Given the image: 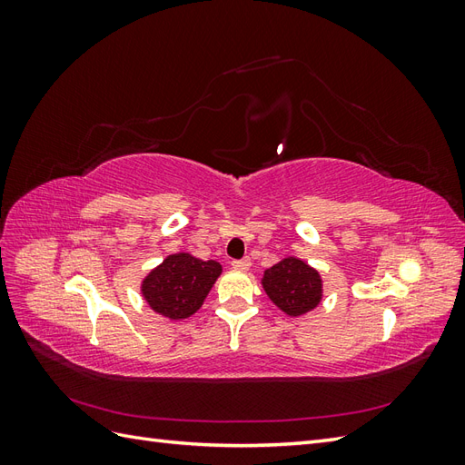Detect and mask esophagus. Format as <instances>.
<instances>
[{"instance_id": "34e87169", "label": "esophagus", "mask_w": 465, "mask_h": 465, "mask_svg": "<svg viewBox=\"0 0 465 465\" xmlns=\"http://www.w3.org/2000/svg\"><path fill=\"white\" fill-rule=\"evenodd\" d=\"M250 265H252L250 258H244V260H234V262H232V267H234L236 272H248V270H250Z\"/></svg>"}]
</instances>
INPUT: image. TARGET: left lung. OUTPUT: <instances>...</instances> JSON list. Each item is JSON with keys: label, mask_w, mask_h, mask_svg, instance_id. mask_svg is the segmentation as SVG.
Wrapping results in <instances>:
<instances>
[{"label": "left lung", "mask_w": 465, "mask_h": 465, "mask_svg": "<svg viewBox=\"0 0 465 465\" xmlns=\"http://www.w3.org/2000/svg\"><path fill=\"white\" fill-rule=\"evenodd\" d=\"M262 287L272 302L289 316H302L322 302L323 285L318 270L301 258H283L263 272Z\"/></svg>", "instance_id": "1"}]
</instances>
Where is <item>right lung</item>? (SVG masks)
<instances>
[{
	"instance_id": "add662e5",
	"label": "right lung",
	"mask_w": 465,
	"mask_h": 465,
	"mask_svg": "<svg viewBox=\"0 0 465 465\" xmlns=\"http://www.w3.org/2000/svg\"><path fill=\"white\" fill-rule=\"evenodd\" d=\"M223 267L215 260H200L188 252L166 256L142 281V297L153 312L168 320H184L202 308Z\"/></svg>"
}]
</instances>
